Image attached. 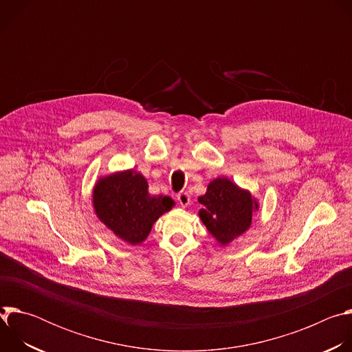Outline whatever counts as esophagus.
I'll use <instances>...</instances> for the list:
<instances>
[{
  "label": "esophagus",
  "mask_w": 352,
  "mask_h": 352,
  "mask_svg": "<svg viewBox=\"0 0 352 352\" xmlns=\"http://www.w3.org/2000/svg\"><path fill=\"white\" fill-rule=\"evenodd\" d=\"M177 200H178L179 205H181L182 208H186V206L190 205V196H189L188 192H181V193H178V195H177Z\"/></svg>",
  "instance_id": "34e87169"
}]
</instances>
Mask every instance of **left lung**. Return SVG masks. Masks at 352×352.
I'll list each match as a JSON object with an SVG mask.
<instances>
[{
    "mask_svg": "<svg viewBox=\"0 0 352 352\" xmlns=\"http://www.w3.org/2000/svg\"><path fill=\"white\" fill-rule=\"evenodd\" d=\"M197 200L202 205L197 213L199 219L220 246H227L245 234L252 223V216L259 210V200L250 190L238 186L227 177L210 181L206 193Z\"/></svg>",
    "mask_w": 352,
    "mask_h": 352,
    "instance_id": "obj_1",
    "label": "left lung"
}]
</instances>
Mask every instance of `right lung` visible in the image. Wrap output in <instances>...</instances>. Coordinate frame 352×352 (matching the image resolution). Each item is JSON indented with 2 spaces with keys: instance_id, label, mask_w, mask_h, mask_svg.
<instances>
[{
  "instance_id": "right-lung-1",
  "label": "right lung",
  "mask_w": 352,
  "mask_h": 352,
  "mask_svg": "<svg viewBox=\"0 0 352 352\" xmlns=\"http://www.w3.org/2000/svg\"><path fill=\"white\" fill-rule=\"evenodd\" d=\"M147 189L146 178L132 168L102 175L91 192L94 214L117 238L139 245L175 206L170 196H152Z\"/></svg>"
}]
</instances>
